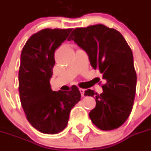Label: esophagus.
<instances>
[{
    "label": "esophagus",
    "mask_w": 151,
    "mask_h": 151,
    "mask_svg": "<svg viewBox=\"0 0 151 151\" xmlns=\"http://www.w3.org/2000/svg\"><path fill=\"white\" fill-rule=\"evenodd\" d=\"M79 91H80L81 95H82V97H84L85 96V89H83V88H79Z\"/></svg>",
    "instance_id": "esophagus-1"
}]
</instances>
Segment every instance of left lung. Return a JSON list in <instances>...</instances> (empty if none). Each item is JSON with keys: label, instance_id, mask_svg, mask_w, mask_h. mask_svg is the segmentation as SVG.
I'll use <instances>...</instances> for the list:
<instances>
[{"label": "left lung", "instance_id": "8db88e82", "mask_svg": "<svg viewBox=\"0 0 151 151\" xmlns=\"http://www.w3.org/2000/svg\"><path fill=\"white\" fill-rule=\"evenodd\" d=\"M67 40H73L86 51L91 65L99 69L106 82L100 95L91 89L85 91L96 101L89 112L91 122L103 131L118 128L132 111L137 85L133 53L125 39L118 30L97 24L76 28Z\"/></svg>", "mask_w": 151, "mask_h": 151}]
</instances>
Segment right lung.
I'll return each mask as SVG.
<instances>
[{
  "label": "right lung",
  "instance_id": "add662e5",
  "mask_svg": "<svg viewBox=\"0 0 151 151\" xmlns=\"http://www.w3.org/2000/svg\"><path fill=\"white\" fill-rule=\"evenodd\" d=\"M73 29H43L32 35L22 50L19 93L27 119L35 129L56 134L65 129L71 109L80 101L76 86L70 91H55L50 80L55 65V50Z\"/></svg>",
  "mask_w": 151,
  "mask_h": 151
}]
</instances>
